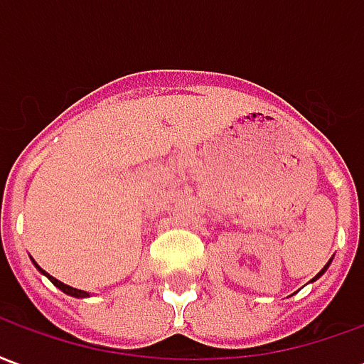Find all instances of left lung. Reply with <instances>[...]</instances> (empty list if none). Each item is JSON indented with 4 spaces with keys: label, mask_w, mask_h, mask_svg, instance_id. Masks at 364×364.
<instances>
[{
    "label": "left lung",
    "mask_w": 364,
    "mask_h": 364,
    "mask_svg": "<svg viewBox=\"0 0 364 364\" xmlns=\"http://www.w3.org/2000/svg\"><path fill=\"white\" fill-rule=\"evenodd\" d=\"M329 263H331V261H329ZM329 263H328V265H329ZM328 265H326V267H323V269H321V271H320V273H318V274H316V279H318V277H320V274H321V273H323V271H326V269H328Z\"/></svg>",
    "instance_id": "obj_1"
}]
</instances>
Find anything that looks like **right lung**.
Instances as JSON below:
<instances>
[{
  "label": "right lung",
  "mask_w": 364,
  "mask_h": 364,
  "mask_svg": "<svg viewBox=\"0 0 364 364\" xmlns=\"http://www.w3.org/2000/svg\"><path fill=\"white\" fill-rule=\"evenodd\" d=\"M35 265H36V263H35ZM36 267H38V265H36ZM38 269H41V267H38ZM41 271H43V269H41ZM43 273H44V271H43ZM46 274H48V273H46ZM48 279H50V281L54 282V284H56V287H58V289L62 290V292H66V294H70V296H75V298L90 296V294H87L85 290L74 289V287H68V284H64V282L58 281V279H54V277H50V274H48Z\"/></svg>",
  "instance_id": "obj_1"
}]
</instances>
